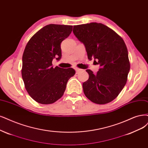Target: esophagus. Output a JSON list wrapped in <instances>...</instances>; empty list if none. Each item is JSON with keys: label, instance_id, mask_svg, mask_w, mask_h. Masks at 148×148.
Returning a JSON list of instances; mask_svg holds the SVG:
<instances>
[{"label": "esophagus", "instance_id": "obj_1", "mask_svg": "<svg viewBox=\"0 0 148 148\" xmlns=\"http://www.w3.org/2000/svg\"><path fill=\"white\" fill-rule=\"evenodd\" d=\"M75 71H76V74H79L80 73V71H81V69H79V68H75Z\"/></svg>", "mask_w": 148, "mask_h": 148}]
</instances>
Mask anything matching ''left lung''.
Returning a JSON list of instances; mask_svg holds the SVG:
<instances>
[{"instance_id": "obj_1", "label": "left lung", "mask_w": 148, "mask_h": 148, "mask_svg": "<svg viewBox=\"0 0 148 148\" xmlns=\"http://www.w3.org/2000/svg\"><path fill=\"white\" fill-rule=\"evenodd\" d=\"M73 33L85 45L89 60H97L101 66L96 74L86 71L89 79L83 83L86 97L97 104L112 102L122 91L127 80L130 63L123 38L101 23L74 25Z\"/></svg>"}]
</instances>
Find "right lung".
<instances>
[{"label": "right lung", "instance_id": "1", "mask_svg": "<svg viewBox=\"0 0 148 148\" xmlns=\"http://www.w3.org/2000/svg\"><path fill=\"white\" fill-rule=\"evenodd\" d=\"M73 30L72 25L45 26L27 42L23 56L21 70L25 88L33 99L51 104L61 98L68 80L75 70L52 66V60L62 57L60 44Z\"/></svg>", "mask_w": 148, "mask_h": 148}]
</instances>
